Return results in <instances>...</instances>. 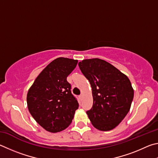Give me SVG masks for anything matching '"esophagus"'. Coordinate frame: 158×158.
<instances>
[{"instance_id":"esophagus-1","label":"esophagus","mask_w":158,"mask_h":158,"mask_svg":"<svg viewBox=\"0 0 158 158\" xmlns=\"http://www.w3.org/2000/svg\"><path fill=\"white\" fill-rule=\"evenodd\" d=\"M82 96H82V94H81V95L79 96V98H81V99H82Z\"/></svg>"}]
</instances>
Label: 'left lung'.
<instances>
[{"label": "left lung", "mask_w": 158, "mask_h": 158, "mask_svg": "<svg viewBox=\"0 0 158 158\" xmlns=\"http://www.w3.org/2000/svg\"><path fill=\"white\" fill-rule=\"evenodd\" d=\"M92 88L93 106L87 114L100 131L117 126L129 112L134 97L131 82L126 75L103 60H84L78 63Z\"/></svg>", "instance_id": "left-lung-1"}]
</instances>
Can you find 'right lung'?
I'll return each mask as SVG.
<instances>
[{
  "label": "right lung",
  "instance_id": "obj_1",
  "mask_svg": "<svg viewBox=\"0 0 158 158\" xmlns=\"http://www.w3.org/2000/svg\"><path fill=\"white\" fill-rule=\"evenodd\" d=\"M77 60L59 57L51 62L37 77L27 94L28 110L46 131L57 132L72 122L79 104L72 94L66 77Z\"/></svg>",
  "mask_w": 158,
  "mask_h": 158
}]
</instances>
